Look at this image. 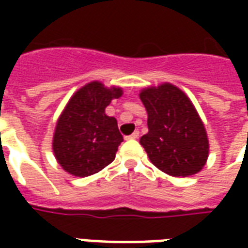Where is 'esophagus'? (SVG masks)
Wrapping results in <instances>:
<instances>
[{
    "label": "esophagus",
    "mask_w": 248,
    "mask_h": 248,
    "mask_svg": "<svg viewBox=\"0 0 248 248\" xmlns=\"http://www.w3.org/2000/svg\"><path fill=\"white\" fill-rule=\"evenodd\" d=\"M138 137H140V131H138V130H135L133 134L129 135V137H126V138H127V140H137Z\"/></svg>",
    "instance_id": "esophagus-1"
}]
</instances>
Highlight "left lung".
<instances>
[{
    "mask_svg": "<svg viewBox=\"0 0 248 248\" xmlns=\"http://www.w3.org/2000/svg\"><path fill=\"white\" fill-rule=\"evenodd\" d=\"M140 98L149 127L140 142L151 163L171 177L201 171L210 147L204 124L190 98L169 82L142 89Z\"/></svg>",
    "mask_w": 248,
    "mask_h": 248,
    "instance_id": "obj_1",
    "label": "left lung"
}]
</instances>
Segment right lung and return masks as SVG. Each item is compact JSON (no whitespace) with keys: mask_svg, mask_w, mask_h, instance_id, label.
<instances>
[{"mask_svg":"<svg viewBox=\"0 0 248 248\" xmlns=\"http://www.w3.org/2000/svg\"><path fill=\"white\" fill-rule=\"evenodd\" d=\"M122 94L121 87L93 81L71 95L53 135V153L66 172L89 177L114 161L124 137L105 108Z\"/></svg>","mask_w":248,"mask_h":248,"instance_id":"add662e5","label":"right lung"}]
</instances>
